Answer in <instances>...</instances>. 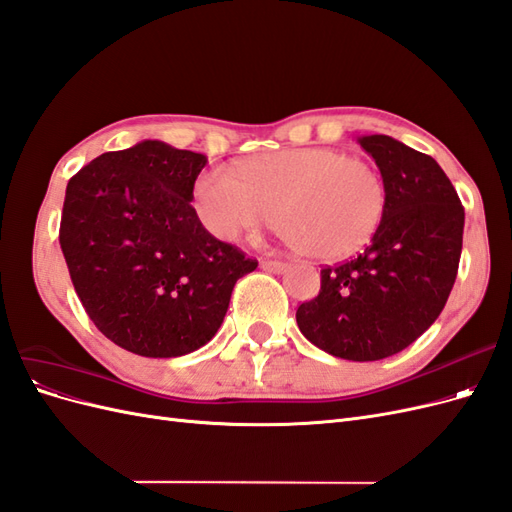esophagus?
Here are the masks:
<instances>
[{"instance_id":"esophagus-1","label":"esophagus","mask_w":512,"mask_h":512,"mask_svg":"<svg viewBox=\"0 0 512 512\" xmlns=\"http://www.w3.org/2000/svg\"><path fill=\"white\" fill-rule=\"evenodd\" d=\"M260 267L265 269V271H271V273H282L288 265H286V262H282V260H262Z\"/></svg>"}]
</instances>
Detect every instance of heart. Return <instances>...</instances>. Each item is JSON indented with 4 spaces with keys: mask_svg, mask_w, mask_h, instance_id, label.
<instances>
[{
    "mask_svg": "<svg viewBox=\"0 0 512 512\" xmlns=\"http://www.w3.org/2000/svg\"><path fill=\"white\" fill-rule=\"evenodd\" d=\"M198 222L235 241L273 224L303 256L342 260L376 235L386 213L380 170L333 147L282 149L241 162L235 177L207 168L194 183Z\"/></svg>",
    "mask_w": 512,
    "mask_h": 512,
    "instance_id": "heart-1",
    "label": "heart"
}]
</instances>
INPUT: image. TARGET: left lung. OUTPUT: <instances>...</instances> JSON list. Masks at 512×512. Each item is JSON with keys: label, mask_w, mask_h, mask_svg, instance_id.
I'll use <instances>...</instances> for the list:
<instances>
[{"label": "left lung", "mask_w": 512, "mask_h": 512, "mask_svg": "<svg viewBox=\"0 0 512 512\" xmlns=\"http://www.w3.org/2000/svg\"><path fill=\"white\" fill-rule=\"evenodd\" d=\"M386 185V213L356 258L320 271V292L297 309L301 333L339 359L380 361L408 348L453 290L461 200L440 164L391 136L359 138Z\"/></svg>", "instance_id": "8db88e82"}]
</instances>
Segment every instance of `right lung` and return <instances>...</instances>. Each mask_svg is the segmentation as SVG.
Returning <instances> with one entry per match:
<instances>
[{"instance_id":"add662e5","label":"right lung","mask_w":512,"mask_h":512,"mask_svg":"<svg viewBox=\"0 0 512 512\" xmlns=\"http://www.w3.org/2000/svg\"><path fill=\"white\" fill-rule=\"evenodd\" d=\"M205 164L203 153L143 141L68 181L59 245L70 280L123 350L170 359L205 346L239 277L258 267L198 222L190 203Z\"/></svg>"}]
</instances>
